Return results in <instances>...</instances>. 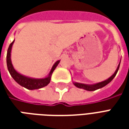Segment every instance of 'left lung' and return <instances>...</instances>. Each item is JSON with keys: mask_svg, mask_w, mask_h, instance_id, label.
Here are the masks:
<instances>
[{"mask_svg": "<svg viewBox=\"0 0 129 129\" xmlns=\"http://www.w3.org/2000/svg\"><path fill=\"white\" fill-rule=\"evenodd\" d=\"M119 64H120V63H119ZM119 64L118 65L116 71L115 72V73H114L113 75L111 76L110 78H108V79H106V80H105V81H102V82H100V83H97V84H93V85H86V84H79V83H76V82H75L74 84H75V86L77 87V88H83V89L86 90H88V91H93V90H95L101 88H102V87L106 86L107 84H109V83H110V82L113 79L114 77H115V75H116L117 71H118V70H119Z\"/></svg>", "mask_w": 129, "mask_h": 129, "instance_id": "1", "label": "left lung"}]
</instances>
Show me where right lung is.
<instances>
[{
  "mask_svg": "<svg viewBox=\"0 0 129 129\" xmlns=\"http://www.w3.org/2000/svg\"><path fill=\"white\" fill-rule=\"evenodd\" d=\"M14 42V41L12 43H10V46L7 50V69L10 72V75L12 77L13 79L15 80L18 84H20L21 86H23L27 89L29 90H34V89H39L41 88L47 86L50 82V78L51 75L53 73L54 69L56 68L57 65L59 63L60 61H57L54 64L53 67L51 70L50 73L49 74L48 77L44 79H32L25 77L17 73L14 68L13 67L12 63L11 61V58H10V55H11V50H12V47L13 43Z\"/></svg>",
  "mask_w": 129,
  "mask_h": 129,
  "instance_id": "add662e5",
  "label": "right lung"
}]
</instances>
